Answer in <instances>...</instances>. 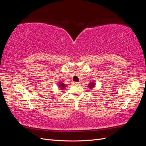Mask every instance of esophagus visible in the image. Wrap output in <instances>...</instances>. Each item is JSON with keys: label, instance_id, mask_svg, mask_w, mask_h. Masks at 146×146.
<instances>
[{"label": "esophagus", "instance_id": "obj_1", "mask_svg": "<svg viewBox=\"0 0 146 146\" xmlns=\"http://www.w3.org/2000/svg\"><path fill=\"white\" fill-rule=\"evenodd\" d=\"M74 85H79L80 84V82H74Z\"/></svg>", "mask_w": 146, "mask_h": 146}]
</instances>
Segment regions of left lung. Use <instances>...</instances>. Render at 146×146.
<instances>
[{"mask_svg": "<svg viewBox=\"0 0 146 146\" xmlns=\"http://www.w3.org/2000/svg\"><path fill=\"white\" fill-rule=\"evenodd\" d=\"M95 86V84L94 83H91L89 84V87L90 89H92V88H93Z\"/></svg>", "mask_w": 146, "mask_h": 146, "instance_id": "left-lung-1", "label": "left lung"}]
</instances>
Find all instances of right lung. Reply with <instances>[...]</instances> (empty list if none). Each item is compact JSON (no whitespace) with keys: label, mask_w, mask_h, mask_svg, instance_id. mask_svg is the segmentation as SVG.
I'll list each match as a JSON object with an SVG mask.
<instances>
[{"label":"right lung","mask_w":146,"mask_h":146,"mask_svg":"<svg viewBox=\"0 0 146 146\" xmlns=\"http://www.w3.org/2000/svg\"><path fill=\"white\" fill-rule=\"evenodd\" d=\"M58 86L60 88H61V89H64V88L66 87V85H65V84H64L63 82H61L59 83Z\"/></svg>","instance_id":"obj_1"}]
</instances>
